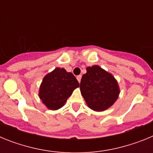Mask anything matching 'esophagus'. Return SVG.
<instances>
[{
    "label": "esophagus",
    "instance_id": "esophagus-1",
    "mask_svg": "<svg viewBox=\"0 0 153 153\" xmlns=\"http://www.w3.org/2000/svg\"><path fill=\"white\" fill-rule=\"evenodd\" d=\"M81 77H82V76H81V75H79V76H76V79H77V80H78V82H79V83H80Z\"/></svg>",
    "mask_w": 153,
    "mask_h": 153
}]
</instances>
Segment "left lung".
<instances>
[{
	"label": "left lung",
	"instance_id": "left-lung-1",
	"mask_svg": "<svg viewBox=\"0 0 153 153\" xmlns=\"http://www.w3.org/2000/svg\"><path fill=\"white\" fill-rule=\"evenodd\" d=\"M79 88L87 106L97 112L104 111L113 106L120 92L114 76L97 65L86 68Z\"/></svg>",
	"mask_w": 153,
	"mask_h": 153
}]
</instances>
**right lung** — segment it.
<instances>
[{
  "mask_svg": "<svg viewBox=\"0 0 153 153\" xmlns=\"http://www.w3.org/2000/svg\"><path fill=\"white\" fill-rule=\"evenodd\" d=\"M79 86L77 79L72 73L56 67L43 79L39 97L48 109L56 110L64 105L73 91Z\"/></svg>",
  "mask_w": 153,
  "mask_h": 153,
  "instance_id": "1",
  "label": "right lung"
}]
</instances>
